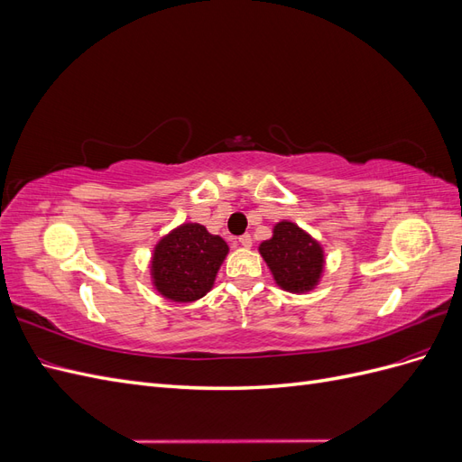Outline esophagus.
<instances>
[{
    "label": "esophagus",
    "instance_id": "1",
    "mask_svg": "<svg viewBox=\"0 0 462 462\" xmlns=\"http://www.w3.org/2000/svg\"><path fill=\"white\" fill-rule=\"evenodd\" d=\"M239 243H241L245 248H250V246H253V236H250L248 233H245V235L239 236Z\"/></svg>",
    "mask_w": 462,
    "mask_h": 462
}]
</instances>
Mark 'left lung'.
Listing matches in <instances>:
<instances>
[{"label": "left lung", "mask_w": 462, "mask_h": 462, "mask_svg": "<svg viewBox=\"0 0 462 462\" xmlns=\"http://www.w3.org/2000/svg\"><path fill=\"white\" fill-rule=\"evenodd\" d=\"M258 250L275 283L289 292L312 291L324 273V248L292 221L275 223L273 236Z\"/></svg>", "instance_id": "obj_1"}]
</instances>
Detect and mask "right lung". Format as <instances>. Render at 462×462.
I'll return each mask as SVG.
<instances>
[{"mask_svg": "<svg viewBox=\"0 0 462 462\" xmlns=\"http://www.w3.org/2000/svg\"><path fill=\"white\" fill-rule=\"evenodd\" d=\"M227 253L229 246L221 236L208 233L200 223H183L153 248L152 283L173 302L199 300L214 287Z\"/></svg>", "mask_w": 462, "mask_h": 462, "instance_id": "1", "label": "right lung"}]
</instances>
